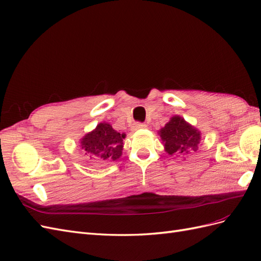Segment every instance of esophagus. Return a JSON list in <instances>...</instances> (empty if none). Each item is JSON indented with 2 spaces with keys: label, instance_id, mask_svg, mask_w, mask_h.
<instances>
[{
  "label": "esophagus",
  "instance_id": "1",
  "mask_svg": "<svg viewBox=\"0 0 261 261\" xmlns=\"http://www.w3.org/2000/svg\"><path fill=\"white\" fill-rule=\"evenodd\" d=\"M144 128H147V125L144 123H135V124H133V126L130 127V129L133 132H135L137 129H144Z\"/></svg>",
  "mask_w": 261,
  "mask_h": 261
}]
</instances>
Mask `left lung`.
Returning <instances> with one entry per match:
<instances>
[{
	"label": "left lung",
	"instance_id": "left-lung-1",
	"mask_svg": "<svg viewBox=\"0 0 261 261\" xmlns=\"http://www.w3.org/2000/svg\"><path fill=\"white\" fill-rule=\"evenodd\" d=\"M158 135L164 144L165 151L173 156H188L199 149L202 138L201 132L185 118L174 115L164 127L158 130Z\"/></svg>",
	"mask_w": 261,
	"mask_h": 261
}]
</instances>
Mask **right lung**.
Listing matches in <instances>:
<instances>
[{
	"label": "right lung",
	"instance_id": "obj_1",
	"mask_svg": "<svg viewBox=\"0 0 261 261\" xmlns=\"http://www.w3.org/2000/svg\"><path fill=\"white\" fill-rule=\"evenodd\" d=\"M126 135L115 130L112 125L102 122L80 139L81 149L90 159L115 161L121 158Z\"/></svg>",
	"mask_w": 261,
	"mask_h": 261
}]
</instances>
